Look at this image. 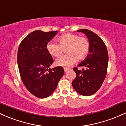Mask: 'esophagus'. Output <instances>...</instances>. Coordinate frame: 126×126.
I'll use <instances>...</instances> for the list:
<instances>
[{
    "mask_svg": "<svg viewBox=\"0 0 126 126\" xmlns=\"http://www.w3.org/2000/svg\"><path fill=\"white\" fill-rule=\"evenodd\" d=\"M69 69H66V68H64V70L65 72H67V71H69Z\"/></svg>",
    "mask_w": 126,
    "mask_h": 126,
    "instance_id": "34e87169",
    "label": "esophagus"
}]
</instances>
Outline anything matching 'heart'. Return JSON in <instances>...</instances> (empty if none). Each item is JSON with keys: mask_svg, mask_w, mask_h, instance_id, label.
Masks as SVG:
<instances>
[{"mask_svg": "<svg viewBox=\"0 0 126 126\" xmlns=\"http://www.w3.org/2000/svg\"><path fill=\"white\" fill-rule=\"evenodd\" d=\"M59 44L54 42H48L46 46L47 51L53 57H59L63 49H66L67 55L62 56L55 61L57 66L69 67L77 60L85 59L89 53L90 44L87 38L79 37L76 34L67 33L57 38Z\"/></svg>", "mask_w": 126, "mask_h": 126, "instance_id": "b5f03b06", "label": "heart"}]
</instances>
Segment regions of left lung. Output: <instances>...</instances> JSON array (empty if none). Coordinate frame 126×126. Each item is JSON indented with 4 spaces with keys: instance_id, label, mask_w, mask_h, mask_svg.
<instances>
[{
    "instance_id": "8db88e82",
    "label": "left lung",
    "mask_w": 126,
    "mask_h": 126,
    "mask_svg": "<svg viewBox=\"0 0 126 126\" xmlns=\"http://www.w3.org/2000/svg\"><path fill=\"white\" fill-rule=\"evenodd\" d=\"M86 35L90 44L89 54L78 66L85 69L79 70L73 68L76 76L72 82V86L78 94L83 96L94 94L103 83L107 72L108 54L105 43L99 36L86 29L77 31Z\"/></svg>"
}]
</instances>
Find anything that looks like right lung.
<instances>
[{
    "label": "right lung",
    "instance_id": "add662e5",
    "mask_svg": "<svg viewBox=\"0 0 126 126\" xmlns=\"http://www.w3.org/2000/svg\"><path fill=\"white\" fill-rule=\"evenodd\" d=\"M57 32L36 30L19 46L17 61L22 80L32 94L40 98L48 97L54 92L64 73L61 66L50 69L54 60L46 48Z\"/></svg>",
    "mask_w": 126,
    "mask_h": 126
}]
</instances>
